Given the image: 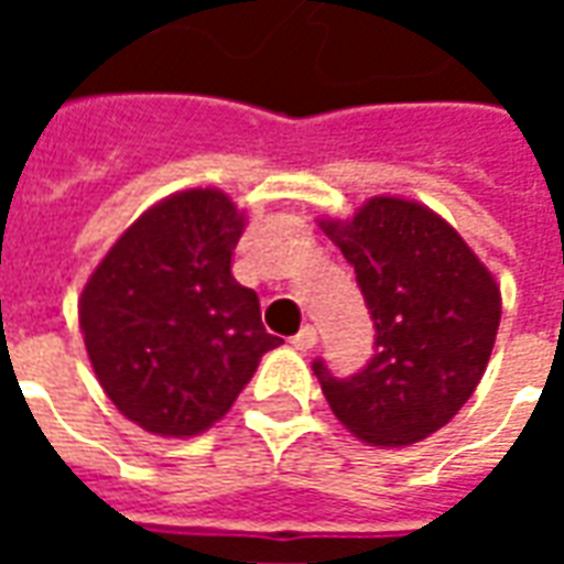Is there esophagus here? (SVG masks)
I'll return each instance as SVG.
<instances>
[{
    "label": "esophagus",
    "instance_id": "1",
    "mask_svg": "<svg viewBox=\"0 0 564 564\" xmlns=\"http://www.w3.org/2000/svg\"><path fill=\"white\" fill-rule=\"evenodd\" d=\"M314 344H317V329H314V326H302V329L293 335V347L295 350H302V354L314 350Z\"/></svg>",
    "mask_w": 564,
    "mask_h": 564
}]
</instances>
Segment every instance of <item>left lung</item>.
Masks as SVG:
<instances>
[{
	"mask_svg": "<svg viewBox=\"0 0 564 564\" xmlns=\"http://www.w3.org/2000/svg\"><path fill=\"white\" fill-rule=\"evenodd\" d=\"M341 247L375 319V356L354 378L314 362L332 414L375 447L416 444L447 425L492 356L501 290L435 210L368 198L350 220H319Z\"/></svg>",
	"mask_w": 564,
	"mask_h": 564,
	"instance_id": "left-lung-1",
	"label": "left lung"
}]
</instances>
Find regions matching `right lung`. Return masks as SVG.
<instances>
[{"label":"right lung","instance_id":"1","mask_svg":"<svg viewBox=\"0 0 564 564\" xmlns=\"http://www.w3.org/2000/svg\"><path fill=\"white\" fill-rule=\"evenodd\" d=\"M245 214L220 189L162 198L120 235L78 302L93 371L120 414L162 437L217 423L274 338L232 278Z\"/></svg>","mask_w":564,"mask_h":564}]
</instances>
